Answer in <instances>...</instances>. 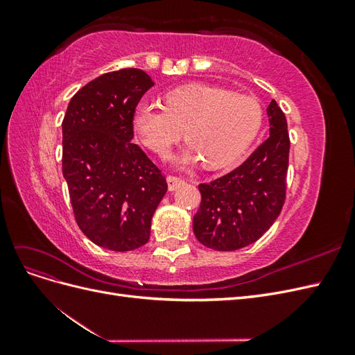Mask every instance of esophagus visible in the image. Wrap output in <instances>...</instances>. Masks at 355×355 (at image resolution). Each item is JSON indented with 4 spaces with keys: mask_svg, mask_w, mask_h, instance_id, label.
Wrapping results in <instances>:
<instances>
[{
    "mask_svg": "<svg viewBox=\"0 0 355 355\" xmlns=\"http://www.w3.org/2000/svg\"><path fill=\"white\" fill-rule=\"evenodd\" d=\"M182 182H184V179H180L179 176H173V175H168L167 176V184H168V191H175Z\"/></svg>",
    "mask_w": 355,
    "mask_h": 355,
    "instance_id": "esophagus-1",
    "label": "esophagus"
}]
</instances>
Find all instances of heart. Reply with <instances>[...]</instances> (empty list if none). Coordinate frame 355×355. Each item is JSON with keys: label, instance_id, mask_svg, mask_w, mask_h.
<instances>
[{"label": "heart", "instance_id": "b5f03b06", "mask_svg": "<svg viewBox=\"0 0 355 355\" xmlns=\"http://www.w3.org/2000/svg\"><path fill=\"white\" fill-rule=\"evenodd\" d=\"M262 105L250 96L210 85H188L167 94L166 106L144 102L135 127L142 142L164 155L184 135L189 142L182 164L204 161L218 168L239 158L259 133Z\"/></svg>", "mask_w": 355, "mask_h": 355}]
</instances>
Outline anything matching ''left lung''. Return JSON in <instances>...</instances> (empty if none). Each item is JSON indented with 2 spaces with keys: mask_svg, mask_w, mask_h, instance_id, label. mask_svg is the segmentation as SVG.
<instances>
[{
  "mask_svg": "<svg viewBox=\"0 0 355 355\" xmlns=\"http://www.w3.org/2000/svg\"><path fill=\"white\" fill-rule=\"evenodd\" d=\"M270 137L228 175L200 184L192 228L213 250L232 252L259 240L282 213L287 191L290 137L280 106H268Z\"/></svg>",
  "mask_w": 355,
  "mask_h": 355,
  "instance_id": "8db88e82",
  "label": "left lung"
}]
</instances>
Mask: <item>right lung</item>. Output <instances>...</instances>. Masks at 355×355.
I'll use <instances>...</instances> for the list:
<instances>
[{"label":"right lung","mask_w":355,"mask_h":355,"mask_svg":"<svg viewBox=\"0 0 355 355\" xmlns=\"http://www.w3.org/2000/svg\"><path fill=\"white\" fill-rule=\"evenodd\" d=\"M154 81L136 68L94 78L72 96L62 121V171L85 237L114 252L148 243L167 182L133 144L139 101Z\"/></svg>","instance_id":"add662e5"}]
</instances>
